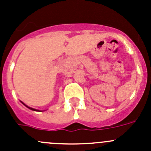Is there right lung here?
Wrapping results in <instances>:
<instances>
[{"label": "right lung", "mask_w": 151, "mask_h": 151, "mask_svg": "<svg viewBox=\"0 0 151 151\" xmlns=\"http://www.w3.org/2000/svg\"><path fill=\"white\" fill-rule=\"evenodd\" d=\"M22 104H24V105H25V104H24V103H23V102H22ZM25 106H26V107H27V108H29V109H31V110H32V111H37V110H36V109H35V108H30V107H28V106H27V105H25Z\"/></svg>", "instance_id": "right-lung-1"}]
</instances>
